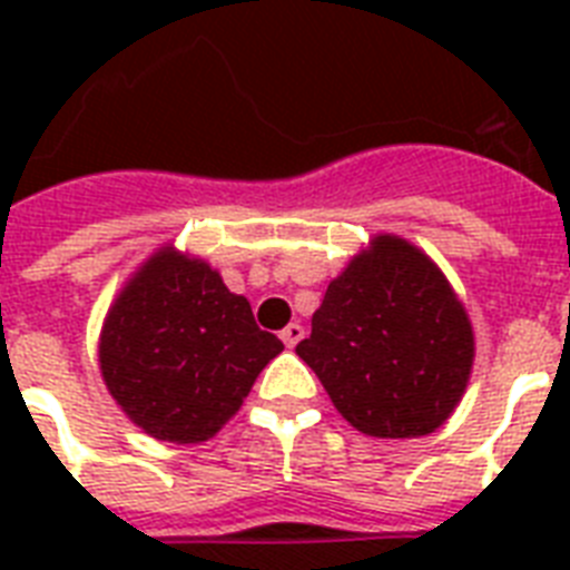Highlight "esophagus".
Segmentation results:
<instances>
[{
	"label": "esophagus",
	"instance_id": "obj_1",
	"mask_svg": "<svg viewBox=\"0 0 570 570\" xmlns=\"http://www.w3.org/2000/svg\"><path fill=\"white\" fill-rule=\"evenodd\" d=\"M302 337H304V328H302V325H298V322H289V325H286V328L281 331V340H284L286 348L298 346V340H302Z\"/></svg>",
	"mask_w": 570,
	"mask_h": 570
}]
</instances>
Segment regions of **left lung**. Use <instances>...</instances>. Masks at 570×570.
Here are the masks:
<instances>
[{
  "mask_svg": "<svg viewBox=\"0 0 570 570\" xmlns=\"http://www.w3.org/2000/svg\"><path fill=\"white\" fill-rule=\"evenodd\" d=\"M295 355L357 432L423 438L464 396L476 343L464 304L432 257L379 233L331 281Z\"/></svg>",
  "mask_w": 570,
  "mask_h": 570,
  "instance_id": "obj_1",
  "label": "left lung"
}]
</instances>
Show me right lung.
<instances>
[{"label": "right lung", "mask_w": 570, "mask_h": 570, "mask_svg": "<svg viewBox=\"0 0 570 570\" xmlns=\"http://www.w3.org/2000/svg\"><path fill=\"white\" fill-rule=\"evenodd\" d=\"M284 343L206 259L163 245L132 272L100 331L111 399L156 441H209Z\"/></svg>", "instance_id": "add662e5"}]
</instances>
